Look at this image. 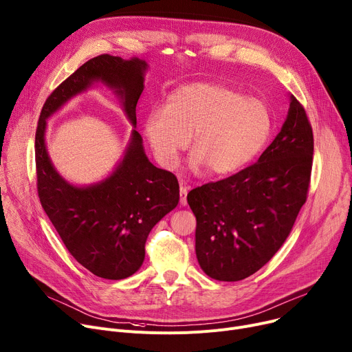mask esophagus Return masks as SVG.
I'll list each match as a JSON object with an SVG mask.
<instances>
[{
    "label": "esophagus",
    "mask_w": 352,
    "mask_h": 352,
    "mask_svg": "<svg viewBox=\"0 0 352 352\" xmlns=\"http://www.w3.org/2000/svg\"><path fill=\"white\" fill-rule=\"evenodd\" d=\"M179 193H180V204L182 206L188 204V186H184L183 183H180Z\"/></svg>",
    "instance_id": "esophagus-1"
}]
</instances>
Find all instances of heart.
Returning <instances> with one entry per match:
<instances>
[{"instance_id":"b5f03b06","label":"heart","mask_w":352,"mask_h":352,"mask_svg":"<svg viewBox=\"0 0 352 352\" xmlns=\"http://www.w3.org/2000/svg\"><path fill=\"white\" fill-rule=\"evenodd\" d=\"M265 102L219 84L199 82L176 89L164 109L143 122L152 152L164 169H173L192 138L190 168L230 175L250 163L272 135Z\"/></svg>"}]
</instances>
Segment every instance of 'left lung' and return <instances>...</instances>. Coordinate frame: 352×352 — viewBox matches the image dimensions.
I'll use <instances>...</instances> for the list:
<instances>
[{"label": "left lung", "mask_w": 352, "mask_h": 352, "mask_svg": "<svg viewBox=\"0 0 352 352\" xmlns=\"http://www.w3.org/2000/svg\"><path fill=\"white\" fill-rule=\"evenodd\" d=\"M287 119L258 160L189 192L196 216V256L219 281L258 272L290 234L307 200L314 136L305 109L292 95Z\"/></svg>", "instance_id": "1"}]
</instances>
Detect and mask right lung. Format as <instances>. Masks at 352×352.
<instances>
[{
	"instance_id": "obj_1",
	"label": "right lung",
	"mask_w": 352,
	"mask_h": 352,
	"mask_svg": "<svg viewBox=\"0 0 352 352\" xmlns=\"http://www.w3.org/2000/svg\"><path fill=\"white\" fill-rule=\"evenodd\" d=\"M146 62L109 54L79 67L47 98L35 133L36 189L41 204L71 256L92 274L122 280L136 273L153 226L179 203V183L144 155L142 136L131 143L113 173L96 184L78 188L55 170L45 146L47 119L75 95L102 80L115 89L123 111L136 125V103L143 91Z\"/></svg>"
}]
</instances>
